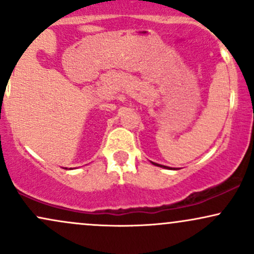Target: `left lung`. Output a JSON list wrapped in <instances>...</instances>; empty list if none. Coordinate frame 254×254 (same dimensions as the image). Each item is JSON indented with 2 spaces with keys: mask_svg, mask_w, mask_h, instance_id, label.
Returning <instances> with one entry per match:
<instances>
[{
  "mask_svg": "<svg viewBox=\"0 0 254 254\" xmlns=\"http://www.w3.org/2000/svg\"><path fill=\"white\" fill-rule=\"evenodd\" d=\"M154 165H156V166H160V167H166V166H162V165H157V164H155V162H154Z\"/></svg>",
  "mask_w": 254,
  "mask_h": 254,
  "instance_id": "8db88e82",
  "label": "left lung"
}]
</instances>
